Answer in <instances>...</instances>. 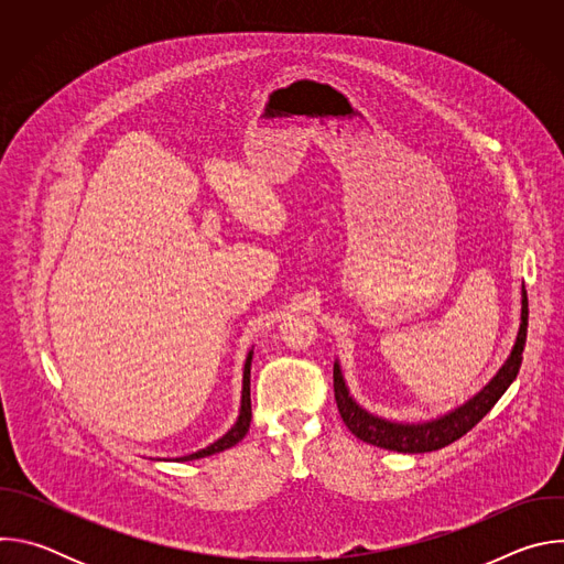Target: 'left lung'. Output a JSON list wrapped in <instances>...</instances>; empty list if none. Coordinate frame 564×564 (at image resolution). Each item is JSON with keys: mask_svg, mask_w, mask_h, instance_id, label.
I'll list each match as a JSON object with an SVG mask.
<instances>
[{"mask_svg": "<svg viewBox=\"0 0 564 564\" xmlns=\"http://www.w3.org/2000/svg\"><path fill=\"white\" fill-rule=\"evenodd\" d=\"M527 321H529V303H527V290L522 283L520 326L505 364L485 386H481L473 397H468L464 404L424 422L386 420L364 409L348 388L341 361L335 359V399H337V409L341 413L344 424L361 442L386 448V451H397V453H429V451H437L453 444L455 440L466 435L498 404V399L507 392V388L518 377V370L522 366L524 344H527V326H529Z\"/></svg>", "mask_w": 564, "mask_h": 564, "instance_id": "obj_1", "label": "left lung"}]
</instances>
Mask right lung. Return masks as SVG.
<instances>
[{"label": "right lung", "instance_id": "1", "mask_svg": "<svg viewBox=\"0 0 564 564\" xmlns=\"http://www.w3.org/2000/svg\"><path fill=\"white\" fill-rule=\"evenodd\" d=\"M252 355H254V346L252 350L248 352L246 357V366H243V388H240V409H238V417L236 422L231 424V429L218 437L216 442H212L209 446L196 451V453H189V455H183V457H176V462H192V459H200V457H209L214 453H220L225 448H231L234 444H238L240 440L246 437V433L250 431V422H252V401H250V370H252Z\"/></svg>", "mask_w": 564, "mask_h": 564}]
</instances>
